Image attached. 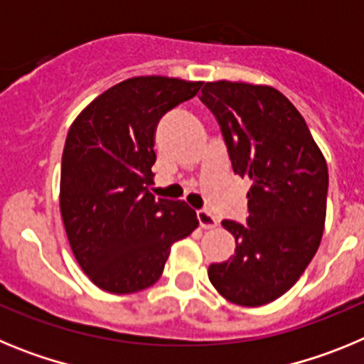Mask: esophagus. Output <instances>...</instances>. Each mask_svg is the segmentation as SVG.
<instances>
[{"label": "esophagus", "instance_id": "1", "mask_svg": "<svg viewBox=\"0 0 364 364\" xmlns=\"http://www.w3.org/2000/svg\"><path fill=\"white\" fill-rule=\"evenodd\" d=\"M197 218H198V224H200V228H204V230H213V228H217V224H218L217 217H213V215H211L208 210H198Z\"/></svg>", "mask_w": 364, "mask_h": 364}]
</instances>
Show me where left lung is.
<instances>
[{"mask_svg":"<svg viewBox=\"0 0 364 364\" xmlns=\"http://www.w3.org/2000/svg\"><path fill=\"white\" fill-rule=\"evenodd\" d=\"M200 102L220 125L233 173L253 182L246 224L222 220L235 255L211 264L208 277L228 301L262 306L290 290L319 247L326 160L301 112L273 87L210 82Z\"/></svg>","mask_w":364,"mask_h":364,"instance_id":"8db88e82","label":"left lung"}]
</instances>
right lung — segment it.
Returning a JSON list of instances; mask_svg holds the SVG:
<instances>
[{
	"label": "right lung",
	"instance_id": "1",
	"mask_svg": "<svg viewBox=\"0 0 364 364\" xmlns=\"http://www.w3.org/2000/svg\"><path fill=\"white\" fill-rule=\"evenodd\" d=\"M202 82L138 76L92 100L70 125L62 156L60 210L87 277L111 294H134L162 275L173 242L198 226L182 200L154 198V131Z\"/></svg>",
	"mask_w": 364,
	"mask_h": 364
}]
</instances>
